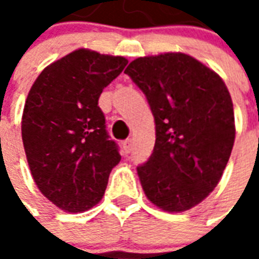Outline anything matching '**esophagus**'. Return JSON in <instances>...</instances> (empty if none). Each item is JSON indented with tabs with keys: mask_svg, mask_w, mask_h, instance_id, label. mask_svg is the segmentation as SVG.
Listing matches in <instances>:
<instances>
[{
	"mask_svg": "<svg viewBox=\"0 0 259 259\" xmlns=\"http://www.w3.org/2000/svg\"><path fill=\"white\" fill-rule=\"evenodd\" d=\"M122 147H123L124 154H129L132 151V139H127L122 143Z\"/></svg>",
	"mask_w": 259,
	"mask_h": 259,
	"instance_id": "obj_1",
	"label": "esophagus"
}]
</instances>
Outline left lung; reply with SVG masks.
<instances>
[{"mask_svg": "<svg viewBox=\"0 0 259 259\" xmlns=\"http://www.w3.org/2000/svg\"><path fill=\"white\" fill-rule=\"evenodd\" d=\"M124 73L147 97L155 120V146L137 166L154 205L183 212L206 198L233 148V102L221 76L182 53L132 61Z\"/></svg>", "mask_w": 259, "mask_h": 259, "instance_id": "8db88e82", "label": "left lung"}]
</instances>
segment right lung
<instances>
[{
	"label": "right lung",
	"instance_id": "right-lung-1",
	"mask_svg": "<svg viewBox=\"0 0 259 259\" xmlns=\"http://www.w3.org/2000/svg\"><path fill=\"white\" fill-rule=\"evenodd\" d=\"M126 65L123 57L80 48L48 65L29 91L22 116L27 163L38 190L62 211L98 204L120 161L98 98Z\"/></svg>",
	"mask_w": 259,
	"mask_h": 259
}]
</instances>
